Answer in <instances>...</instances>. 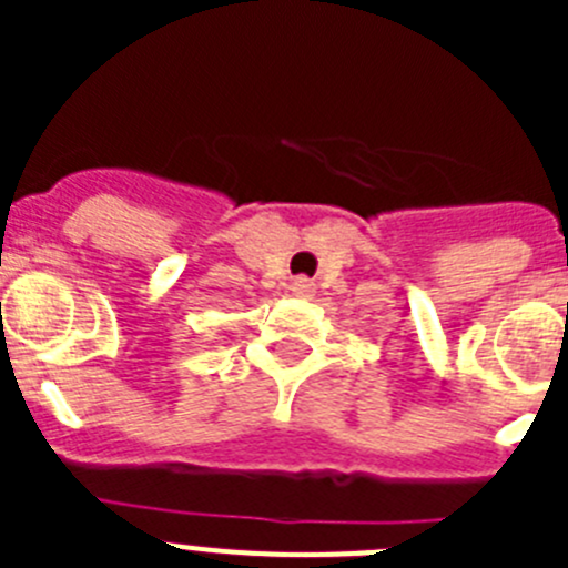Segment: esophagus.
<instances>
[{
	"instance_id": "esophagus-1",
	"label": "esophagus",
	"mask_w": 568,
	"mask_h": 568,
	"mask_svg": "<svg viewBox=\"0 0 568 568\" xmlns=\"http://www.w3.org/2000/svg\"><path fill=\"white\" fill-rule=\"evenodd\" d=\"M290 290H293V295H298V298H310V295H313V281L293 278L290 281Z\"/></svg>"
}]
</instances>
